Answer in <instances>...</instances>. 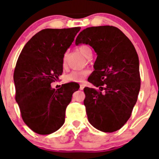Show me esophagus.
I'll list each match as a JSON object with an SVG mask.
<instances>
[{
	"label": "esophagus",
	"instance_id": "esophagus-1",
	"mask_svg": "<svg viewBox=\"0 0 159 159\" xmlns=\"http://www.w3.org/2000/svg\"><path fill=\"white\" fill-rule=\"evenodd\" d=\"M84 88V84H80V89H81V90H83Z\"/></svg>",
	"mask_w": 159,
	"mask_h": 159
}]
</instances>
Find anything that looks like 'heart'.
<instances>
[{
    "mask_svg": "<svg viewBox=\"0 0 159 159\" xmlns=\"http://www.w3.org/2000/svg\"><path fill=\"white\" fill-rule=\"evenodd\" d=\"M78 50H79L80 52H81V54L87 58H88V57L92 54L91 49L89 48L88 46H86V45L81 46V47L78 48ZM63 65H64V66H65V58H64V61H63ZM87 75H88L87 70L72 71L66 76V81H68L77 82V83H79V82H82L84 80L85 77Z\"/></svg>",
    "mask_w": 159,
    "mask_h": 159,
    "instance_id": "1",
    "label": "heart"
}]
</instances>
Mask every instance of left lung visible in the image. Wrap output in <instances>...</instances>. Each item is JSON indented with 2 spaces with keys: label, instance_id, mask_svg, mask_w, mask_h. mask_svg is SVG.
<instances>
[{
  "label": "left lung",
  "instance_id": "left-lung-1",
  "mask_svg": "<svg viewBox=\"0 0 159 159\" xmlns=\"http://www.w3.org/2000/svg\"><path fill=\"white\" fill-rule=\"evenodd\" d=\"M89 44L97 54L95 70L88 81L99 91L84 88L89 122L104 133L123 127L130 117L141 87L139 56L134 46L119 29L92 26L82 30L75 44Z\"/></svg>",
  "mask_w": 159,
  "mask_h": 159
}]
</instances>
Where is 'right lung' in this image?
<instances>
[{
	"label": "right lung",
	"instance_id": "obj_1",
	"mask_svg": "<svg viewBox=\"0 0 159 159\" xmlns=\"http://www.w3.org/2000/svg\"><path fill=\"white\" fill-rule=\"evenodd\" d=\"M81 27L45 29L32 36L23 48L14 72L18 103L23 120L32 131L48 135L65 121V111L77 83L55 90L51 83L63 72V58Z\"/></svg>",
	"mask_w": 159,
	"mask_h": 159
}]
</instances>
